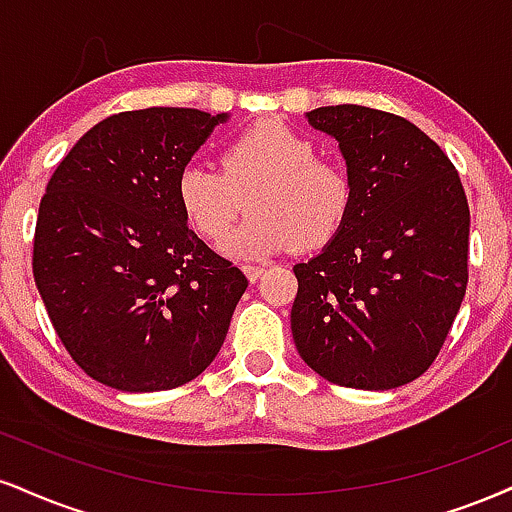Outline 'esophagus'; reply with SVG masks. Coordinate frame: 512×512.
<instances>
[{
    "label": "esophagus",
    "mask_w": 512,
    "mask_h": 512,
    "mask_svg": "<svg viewBox=\"0 0 512 512\" xmlns=\"http://www.w3.org/2000/svg\"><path fill=\"white\" fill-rule=\"evenodd\" d=\"M243 274L248 276V281L255 283L264 274V267H257V264H243Z\"/></svg>",
    "instance_id": "1"
}]
</instances>
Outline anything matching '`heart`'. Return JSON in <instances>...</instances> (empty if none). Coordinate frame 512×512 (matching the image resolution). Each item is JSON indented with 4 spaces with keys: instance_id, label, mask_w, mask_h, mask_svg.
<instances>
[{
    "instance_id": "heart-1",
    "label": "heart",
    "mask_w": 512,
    "mask_h": 512,
    "mask_svg": "<svg viewBox=\"0 0 512 512\" xmlns=\"http://www.w3.org/2000/svg\"><path fill=\"white\" fill-rule=\"evenodd\" d=\"M221 174L188 164L178 174L176 200L197 236L221 243L243 214L250 219L226 252L262 257L298 245L315 250L346 224L353 186L341 166L315 157V143L283 121H260L221 152Z\"/></svg>"
}]
</instances>
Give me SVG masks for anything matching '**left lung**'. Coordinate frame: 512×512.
Here are the masks:
<instances>
[{"label":"left lung","mask_w":512,"mask_h":512,"mask_svg":"<svg viewBox=\"0 0 512 512\" xmlns=\"http://www.w3.org/2000/svg\"><path fill=\"white\" fill-rule=\"evenodd\" d=\"M338 143L353 205L295 264V348L338 386L389 391L429 369L467 288L470 207L451 159L403 116L338 104L305 114Z\"/></svg>","instance_id":"1"}]
</instances>
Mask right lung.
<instances>
[{
    "instance_id": "add662e5",
    "label": "right lung",
    "mask_w": 512,
    "mask_h": 512,
    "mask_svg": "<svg viewBox=\"0 0 512 512\" xmlns=\"http://www.w3.org/2000/svg\"><path fill=\"white\" fill-rule=\"evenodd\" d=\"M224 121L186 107L114 114L49 178L35 283L61 343L100 384L176 389L224 343L248 279L188 229L176 200L178 174Z\"/></svg>"
}]
</instances>
